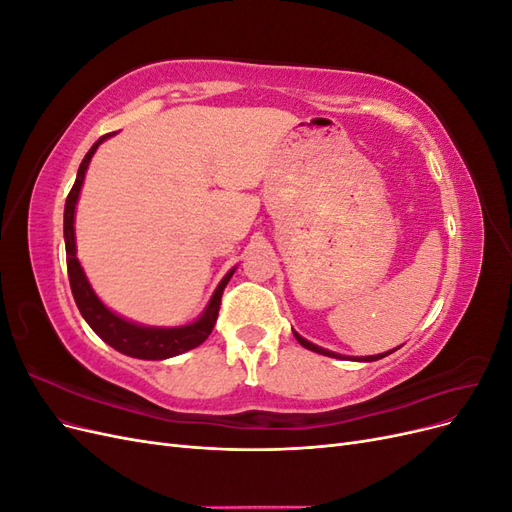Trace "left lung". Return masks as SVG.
<instances>
[{
  "label": "left lung",
  "instance_id": "obj_1",
  "mask_svg": "<svg viewBox=\"0 0 512 512\" xmlns=\"http://www.w3.org/2000/svg\"><path fill=\"white\" fill-rule=\"evenodd\" d=\"M294 337L299 339V344L303 346V348H307V350H312V352H318V354H324V356H333V359H344L342 354H335V352H329V350H324V348H318V346H314V344H309L307 339H303L301 335H297L294 333ZM391 352H395V350H391ZM391 352H384V354H376V356H361V359H356V361H367V363H371V361H378V359H384L386 354H391Z\"/></svg>",
  "mask_w": 512,
  "mask_h": 512
}]
</instances>
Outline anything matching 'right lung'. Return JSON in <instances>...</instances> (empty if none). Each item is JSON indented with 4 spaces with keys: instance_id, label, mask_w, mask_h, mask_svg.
Returning <instances> with one entry per match:
<instances>
[{
    "instance_id": "obj_1",
    "label": "right lung",
    "mask_w": 512,
    "mask_h": 512,
    "mask_svg": "<svg viewBox=\"0 0 512 512\" xmlns=\"http://www.w3.org/2000/svg\"><path fill=\"white\" fill-rule=\"evenodd\" d=\"M104 134L98 143H94L87 151V156L83 158L79 173H76V181L72 185V190L66 198V209H64V239H66V262H68V277H70V288H72V297L76 301V307L87 320V324L94 329L108 346H113L117 352L134 356V359H143V361H162L168 359V356H177L181 352H188L196 346H200L205 339L211 335L215 320H218L220 314V303H222V292L226 284L230 282V277L235 271H230L224 280L220 282L218 290H215L213 299L207 307V312L200 316L194 324H188V327H177V329H149V327H138V324H132L128 320L119 318L113 314L111 309H106L102 301L96 297L94 290H91L87 277L81 269V262L76 260V245H74V207L76 200H79L81 185L85 179V170L89 166L91 156H94L98 145L104 141Z\"/></svg>"
}]
</instances>
